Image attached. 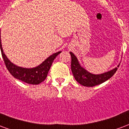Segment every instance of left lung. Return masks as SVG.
<instances>
[{
  "instance_id": "left-lung-1",
  "label": "left lung",
  "mask_w": 129,
  "mask_h": 129,
  "mask_svg": "<svg viewBox=\"0 0 129 129\" xmlns=\"http://www.w3.org/2000/svg\"><path fill=\"white\" fill-rule=\"evenodd\" d=\"M71 55V70L74 77L78 83L86 87H92L99 85L107 81L111 78L112 76L115 73L117 70V68H115L113 70L106 72L102 74H92L87 71L85 68L82 67L77 56L72 52H70ZM120 64V63H119ZM119 64L117 66L119 67Z\"/></svg>"
}]
</instances>
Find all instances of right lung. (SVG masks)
<instances>
[{
    "instance_id": "obj_1",
    "label": "right lung",
    "mask_w": 129,
    "mask_h": 129,
    "mask_svg": "<svg viewBox=\"0 0 129 129\" xmlns=\"http://www.w3.org/2000/svg\"><path fill=\"white\" fill-rule=\"evenodd\" d=\"M0 47L1 50L2 56L4 59L5 64L7 67V70H9L10 74L17 79H19L22 81H24L27 84L37 85L41 83L42 81L45 80L48 73L50 70L51 66L54 61V59H55L56 56L60 54L61 52L59 51L56 53L52 54V55L48 56L45 61L42 62L38 66L34 68H22L14 64L13 63L10 61L9 59L3 52L2 48L1 39V31H0Z\"/></svg>"
}]
</instances>
